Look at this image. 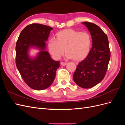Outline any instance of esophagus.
<instances>
[{
  "label": "esophagus",
  "mask_w": 125,
  "mask_h": 125,
  "mask_svg": "<svg viewBox=\"0 0 125 125\" xmlns=\"http://www.w3.org/2000/svg\"><path fill=\"white\" fill-rule=\"evenodd\" d=\"M60 64H61L62 66H66L67 63V62H62L61 63H60Z\"/></svg>",
  "instance_id": "obj_1"
}]
</instances>
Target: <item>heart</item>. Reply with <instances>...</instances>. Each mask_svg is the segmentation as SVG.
<instances>
[{
	"label": "heart",
	"mask_w": 125,
	"mask_h": 125,
	"mask_svg": "<svg viewBox=\"0 0 125 125\" xmlns=\"http://www.w3.org/2000/svg\"><path fill=\"white\" fill-rule=\"evenodd\" d=\"M92 39L88 32H80L73 29H66L56 34V39L48 42V48L54 59L58 60L66 53L68 58L76 62L84 59L89 54Z\"/></svg>",
	"instance_id": "obj_1"
}]
</instances>
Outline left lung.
Here are the masks:
<instances>
[{
    "label": "left lung",
    "instance_id": "1",
    "mask_svg": "<svg viewBox=\"0 0 125 125\" xmlns=\"http://www.w3.org/2000/svg\"><path fill=\"white\" fill-rule=\"evenodd\" d=\"M92 36V47L88 56L79 62L73 75L81 88H91L103 80L106 73L111 53L107 35L99 26L83 22Z\"/></svg>",
    "mask_w": 125,
    "mask_h": 125
}]
</instances>
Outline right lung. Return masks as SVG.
<instances>
[{"instance_id": "right-lung-1", "label": "right lung", "mask_w": 125, "mask_h": 125, "mask_svg": "<svg viewBox=\"0 0 125 125\" xmlns=\"http://www.w3.org/2000/svg\"><path fill=\"white\" fill-rule=\"evenodd\" d=\"M52 28L37 23L30 24L22 30L16 46V63L25 83L36 90L46 89L53 82L59 61H55L45 51L46 43ZM31 48L40 51L35 58H31Z\"/></svg>"}]
</instances>
